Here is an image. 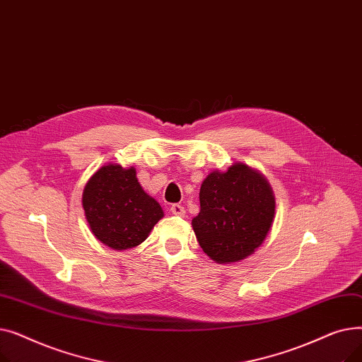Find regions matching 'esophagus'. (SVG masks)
<instances>
[{"mask_svg": "<svg viewBox=\"0 0 362 362\" xmlns=\"http://www.w3.org/2000/svg\"><path fill=\"white\" fill-rule=\"evenodd\" d=\"M170 211L171 214L175 216H179V217H185V206L180 205V204H173L170 206Z\"/></svg>", "mask_w": 362, "mask_h": 362, "instance_id": "obj_1", "label": "esophagus"}]
</instances>
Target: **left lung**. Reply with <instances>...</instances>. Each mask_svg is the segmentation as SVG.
Here are the masks:
<instances>
[{"label":"left lung","instance_id":"8db88e82","mask_svg":"<svg viewBox=\"0 0 362 362\" xmlns=\"http://www.w3.org/2000/svg\"><path fill=\"white\" fill-rule=\"evenodd\" d=\"M199 202L194 232L202 251L218 264L254 254L270 232L276 211L267 179L242 163L211 171L201 185Z\"/></svg>","mask_w":362,"mask_h":362}]
</instances>
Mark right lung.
<instances>
[{
	"label": "right lung",
	"mask_w": 362,
	"mask_h": 362,
	"mask_svg": "<svg viewBox=\"0 0 362 362\" xmlns=\"http://www.w3.org/2000/svg\"><path fill=\"white\" fill-rule=\"evenodd\" d=\"M82 205L92 233L112 250L142 243L164 213L136 179L135 167L103 165L88 180Z\"/></svg>",
	"instance_id": "add662e5"
}]
</instances>
